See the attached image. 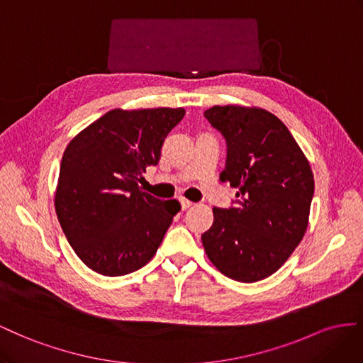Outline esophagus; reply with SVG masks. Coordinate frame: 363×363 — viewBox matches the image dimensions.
<instances>
[{
  "label": "esophagus",
  "mask_w": 363,
  "mask_h": 363,
  "mask_svg": "<svg viewBox=\"0 0 363 363\" xmlns=\"http://www.w3.org/2000/svg\"><path fill=\"white\" fill-rule=\"evenodd\" d=\"M179 202H181V206H182V210L185 211V210H189L190 206L193 205V202H190V201H187V199H184V198H181L179 199Z\"/></svg>",
  "instance_id": "1"
}]
</instances>
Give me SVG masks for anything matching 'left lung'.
Returning <instances> with one entry per match:
<instances>
[{"label": "left lung", "instance_id": "obj_1", "mask_svg": "<svg viewBox=\"0 0 363 363\" xmlns=\"http://www.w3.org/2000/svg\"><path fill=\"white\" fill-rule=\"evenodd\" d=\"M203 116L226 141L220 179L237 193L230 208L214 206L202 245L228 278L260 281L303 240L315 191L312 169L286 124L271 112L230 105L213 106Z\"/></svg>", "mask_w": 363, "mask_h": 363}]
</instances>
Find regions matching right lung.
<instances>
[{"label": "right lung", "instance_id": "right-lung-1", "mask_svg": "<svg viewBox=\"0 0 363 363\" xmlns=\"http://www.w3.org/2000/svg\"><path fill=\"white\" fill-rule=\"evenodd\" d=\"M182 108L112 109L69 141L60 162L56 214L72 250L92 271L120 277L147 264L181 210L143 193Z\"/></svg>", "mask_w": 363, "mask_h": 363}]
</instances>
